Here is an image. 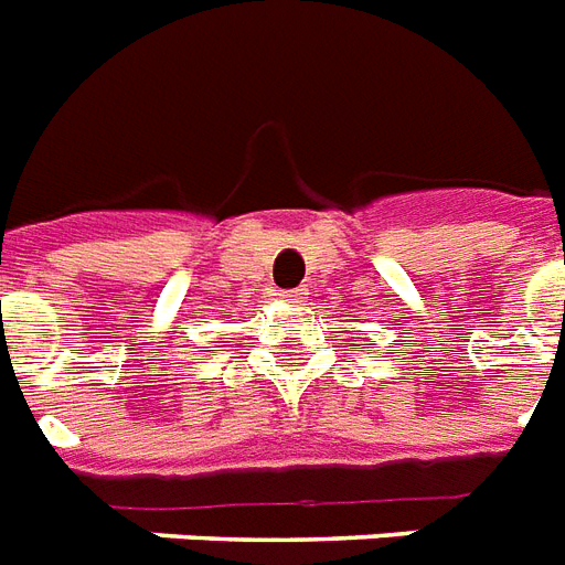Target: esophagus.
I'll use <instances>...</instances> for the list:
<instances>
[{
	"label": "esophagus",
	"instance_id": "1",
	"mask_svg": "<svg viewBox=\"0 0 565 565\" xmlns=\"http://www.w3.org/2000/svg\"><path fill=\"white\" fill-rule=\"evenodd\" d=\"M278 296H281L284 301H290V305H305V301H308V290H305V287H296V290H284V292H278Z\"/></svg>",
	"mask_w": 565,
	"mask_h": 565
}]
</instances>
